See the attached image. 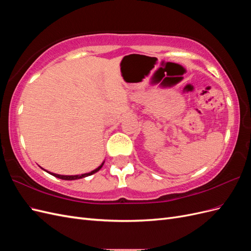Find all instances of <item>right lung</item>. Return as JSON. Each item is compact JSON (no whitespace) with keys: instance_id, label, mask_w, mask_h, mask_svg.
<instances>
[{"instance_id":"obj_1","label":"right lung","mask_w":251,"mask_h":251,"mask_svg":"<svg viewBox=\"0 0 251 251\" xmlns=\"http://www.w3.org/2000/svg\"><path fill=\"white\" fill-rule=\"evenodd\" d=\"M103 163H104V162H102V163H101V165L98 166V168H97V169H95L94 171L90 172V173L82 174V175H75V176H64V175H57V174H53V173H51V175H52V176H54V177L59 178V179H63V180H76V179H81V178H85V177L91 176V175H93V174H95L96 172L100 171V170L102 168ZM47 173H49V172H47Z\"/></svg>"}]
</instances>
